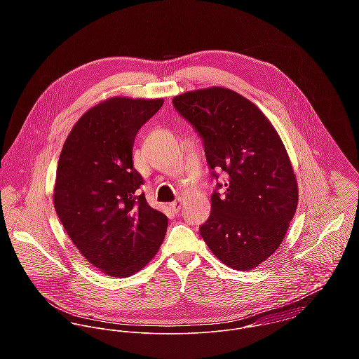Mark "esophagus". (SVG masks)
<instances>
[{
    "label": "esophagus",
    "instance_id": "34e87169",
    "mask_svg": "<svg viewBox=\"0 0 359 359\" xmlns=\"http://www.w3.org/2000/svg\"><path fill=\"white\" fill-rule=\"evenodd\" d=\"M170 208L177 214L178 211H180V208H181V201H175V202H171L170 203Z\"/></svg>",
    "mask_w": 359,
    "mask_h": 359
}]
</instances>
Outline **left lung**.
<instances>
[{
	"instance_id": "8db88e82",
	"label": "left lung",
	"mask_w": 359,
	"mask_h": 359,
	"mask_svg": "<svg viewBox=\"0 0 359 359\" xmlns=\"http://www.w3.org/2000/svg\"><path fill=\"white\" fill-rule=\"evenodd\" d=\"M172 104L202 137L211 175L226 174V182L217 184L225 192L211 195L201 235L225 265L253 269L278 250L297 208L286 148L256 104L229 88L189 91Z\"/></svg>"
}]
</instances>
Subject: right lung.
Instances as JSON below:
<instances>
[{"label":"right lung","mask_w":359,"mask_h":359,"mask_svg":"<svg viewBox=\"0 0 359 359\" xmlns=\"http://www.w3.org/2000/svg\"><path fill=\"white\" fill-rule=\"evenodd\" d=\"M163 102L113 97L93 106L59 156L56 214L80 253L109 276L141 271L167 231V217L140 195L144 180L133 165L135 135Z\"/></svg>","instance_id":"1"}]
</instances>
